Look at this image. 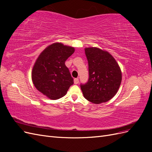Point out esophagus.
I'll return each mask as SVG.
<instances>
[{
  "label": "esophagus",
  "instance_id": "obj_1",
  "mask_svg": "<svg viewBox=\"0 0 152 152\" xmlns=\"http://www.w3.org/2000/svg\"><path fill=\"white\" fill-rule=\"evenodd\" d=\"M79 82V79H77V78H76V79H74V84H77Z\"/></svg>",
  "mask_w": 152,
  "mask_h": 152
}]
</instances>
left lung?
<instances>
[{
	"label": "left lung",
	"instance_id": "obj_1",
	"mask_svg": "<svg viewBox=\"0 0 152 152\" xmlns=\"http://www.w3.org/2000/svg\"><path fill=\"white\" fill-rule=\"evenodd\" d=\"M89 65V80L80 84L84 98L94 104L105 103L115 95L121 86L122 72L115 58L98 48H85Z\"/></svg>",
	"mask_w": 152,
	"mask_h": 152
}]
</instances>
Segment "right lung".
<instances>
[{"label":"right lung","instance_id":"add662e5","mask_svg":"<svg viewBox=\"0 0 152 152\" xmlns=\"http://www.w3.org/2000/svg\"><path fill=\"white\" fill-rule=\"evenodd\" d=\"M74 51V48L56 42L45 48L37 59L31 72L32 82L48 98L63 97L73 84L65 61Z\"/></svg>","mask_w":152,"mask_h":152}]
</instances>
